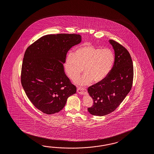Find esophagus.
Instances as JSON below:
<instances>
[{"label":"esophagus","instance_id":"obj_1","mask_svg":"<svg viewBox=\"0 0 154 154\" xmlns=\"http://www.w3.org/2000/svg\"><path fill=\"white\" fill-rule=\"evenodd\" d=\"M77 91L79 94H86L87 93V90L85 88L79 87L77 88Z\"/></svg>","mask_w":154,"mask_h":154}]
</instances>
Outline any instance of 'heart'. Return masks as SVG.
Listing matches in <instances>:
<instances>
[{
  "mask_svg": "<svg viewBox=\"0 0 154 154\" xmlns=\"http://www.w3.org/2000/svg\"><path fill=\"white\" fill-rule=\"evenodd\" d=\"M114 62L112 50L101 49L90 43L80 46L66 57L64 69L72 80L76 79L82 72L84 75L76 81L81 85H87L92 81L98 83L108 75Z\"/></svg>",
  "mask_w": 154,
  "mask_h": 154,
  "instance_id": "heart-1",
  "label": "heart"
}]
</instances>
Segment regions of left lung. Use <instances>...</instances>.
Instances as JSON below:
<instances>
[{"label": "left lung", "instance_id": "1", "mask_svg": "<svg viewBox=\"0 0 154 154\" xmlns=\"http://www.w3.org/2000/svg\"><path fill=\"white\" fill-rule=\"evenodd\" d=\"M109 42L115 51L112 69L104 79L88 88L93 105L88 110L93 116H104L114 112L132 86L133 66L131 55L118 42L113 40Z\"/></svg>", "mask_w": 154, "mask_h": 154}]
</instances>
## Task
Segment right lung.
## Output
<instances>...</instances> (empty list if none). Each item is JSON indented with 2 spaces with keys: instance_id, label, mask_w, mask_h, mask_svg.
<instances>
[{
  "instance_id": "obj_1",
  "label": "right lung",
  "mask_w": 154,
  "mask_h": 154,
  "mask_svg": "<svg viewBox=\"0 0 154 154\" xmlns=\"http://www.w3.org/2000/svg\"><path fill=\"white\" fill-rule=\"evenodd\" d=\"M81 42L76 33L46 35L26 49L21 68L22 86L33 105L47 114L60 112L76 87L66 76V53Z\"/></svg>"
}]
</instances>
